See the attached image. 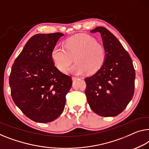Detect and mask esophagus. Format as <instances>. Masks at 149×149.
<instances>
[{
	"mask_svg": "<svg viewBox=\"0 0 149 149\" xmlns=\"http://www.w3.org/2000/svg\"><path fill=\"white\" fill-rule=\"evenodd\" d=\"M79 77H72V80L74 81V80H77V79H79Z\"/></svg>",
	"mask_w": 149,
	"mask_h": 149,
	"instance_id": "obj_1",
	"label": "esophagus"
}]
</instances>
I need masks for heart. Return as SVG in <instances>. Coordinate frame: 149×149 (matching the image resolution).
<instances>
[{
  "label": "heart",
  "instance_id": "obj_1",
  "mask_svg": "<svg viewBox=\"0 0 149 149\" xmlns=\"http://www.w3.org/2000/svg\"><path fill=\"white\" fill-rule=\"evenodd\" d=\"M52 59L56 68L63 73L67 72L74 61L70 72L83 75L96 72L104 63L106 50L96 39L86 34H79L68 39L65 47L56 45L52 49Z\"/></svg>",
  "mask_w": 149,
  "mask_h": 149
}]
</instances>
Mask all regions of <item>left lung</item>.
Listing matches in <instances>:
<instances>
[{"label":"left lung","mask_w":149,"mask_h":149,"mask_svg":"<svg viewBox=\"0 0 149 149\" xmlns=\"http://www.w3.org/2000/svg\"><path fill=\"white\" fill-rule=\"evenodd\" d=\"M90 32L100 33L106 59L96 74L85 78L86 96L96 114L116 116L125 109L134 95L135 71L131 57L106 28L97 26Z\"/></svg>","instance_id":"8db88e82"}]
</instances>
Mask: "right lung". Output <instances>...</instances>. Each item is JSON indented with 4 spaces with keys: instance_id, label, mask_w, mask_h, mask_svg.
<instances>
[{
    "instance_id": "1",
    "label": "right lung",
    "mask_w": 149,
    "mask_h": 149,
    "mask_svg": "<svg viewBox=\"0 0 149 149\" xmlns=\"http://www.w3.org/2000/svg\"><path fill=\"white\" fill-rule=\"evenodd\" d=\"M63 33L37 34L29 39L11 69L9 85L15 104L24 114L40 123L63 112L71 77L55 67L51 53Z\"/></svg>"
}]
</instances>
